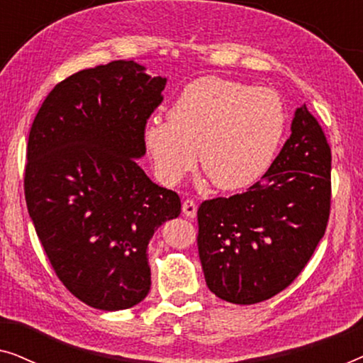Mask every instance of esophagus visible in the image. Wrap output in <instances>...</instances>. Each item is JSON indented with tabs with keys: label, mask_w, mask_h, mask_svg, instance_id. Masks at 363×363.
<instances>
[{
	"label": "esophagus",
	"mask_w": 363,
	"mask_h": 363,
	"mask_svg": "<svg viewBox=\"0 0 363 363\" xmlns=\"http://www.w3.org/2000/svg\"><path fill=\"white\" fill-rule=\"evenodd\" d=\"M182 210H183V215H185L186 218H195V216H196V211H198L196 201L185 200V201H183Z\"/></svg>",
	"instance_id": "1"
}]
</instances>
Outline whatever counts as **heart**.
<instances>
[{
	"instance_id": "obj_1",
	"label": "heart",
	"mask_w": 363,
	"mask_h": 363,
	"mask_svg": "<svg viewBox=\"0 0 363 363\" xmlns=\"http://www.w3.org/2000/svg\"><path fill=\"white\" fill-rule=\"evenodd\" d=\"M284 127V106L274 91L208 76L183 89L168 118L147 123L143 143L165 185L193 170L200 150L201 168L215 186L236 191L264 175Z\"/></svg>"
}]
</instances>
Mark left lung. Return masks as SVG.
<instances>
[{"label":"left lung","mask_w":363,"mask_h":363,"mask_svg":"<svg viewBox=\"0 0 363 363\" xmlns=\"http://www.w3.org/2000/svg\"><path fill=\"white\" fill-rule=\"evenodd\" d=\"M330 147L306 104L261 182L198 208V255L208 289L250 306L284 291L324 236L330 213Z\"/></svg>","instance_id":"8db88e82"}]
</instances>
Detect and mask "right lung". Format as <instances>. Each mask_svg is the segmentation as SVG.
<instances>
[{
    "instance_id": "right-lung-1",
    "label": "right lung",
    "mask_w": 363,
    "mask_h": 363,
    "mask_svg": "<svg viewBox=\"0 0 363 363\" xmlns=\"http://www.w3.org/2000/svg\"><path fill=\"white\" fill-rule=\"evenodd\" d=\"M165 84L133 61L84 69L49 92L29 132V216L56 276L94 309L145 299L148 242L182 211L137 163Z\"/></svg>"
}]
</instances>
